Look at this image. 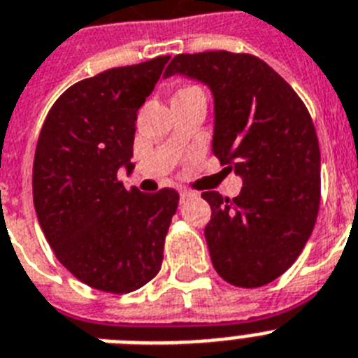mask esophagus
Here are the masks:
<instances>
[{
    "mask_svg": "<svg viewBox=\"0 0 358 358\" xmlns=\"http://www.w3.org/2000/svg\"><path fill=\"white\" fill-rule=\"evenodd\" d=\"M189 196H194L193 191H189V189H180V198L184 200V198H189Z\"/></svg>",
    "mask_w": 358,
    "mask_h": 358,
    "instance_id": "obj_1",
    "label": "esophagus"
}]
</instances>
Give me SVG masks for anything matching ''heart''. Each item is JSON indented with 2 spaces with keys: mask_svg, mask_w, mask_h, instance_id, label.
I'll return each mask as SVG.
<instances>
[{
  "mask_svg": "<svg viewBox=\"0 0 358 358\" xmlns=\"http://www.w3.org/2000/svg\"><path fill=\"white\" fill-rule=\"evenodd\" d=\"M184 91H185V89H184Z\"/></svg>",
  "mask_w": 358,
  "mask_h": 358,
  "instance_id": "b5f03b06",
  "label": "heart"
}]
</instances>
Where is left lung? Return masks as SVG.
<instances>
[{
  "instance_id": "8db88e82",
  "label": "left lung",
  "mask_w": 358,
  "mask_h": 358,
  "mask_svg": "<svg viewBox=\"0 0 358 358\" xmlns=\"http://www.w3.org/2000/svg\"><path fill=\"white\" fill-rule=\"evenodd\" d=\"M182 74L209 87L213 155L242 178L233 200L202 193L211 206L203 235L216 273L260 287L302 253L320 203V149L306 105L266 62L227 50L178 54L164 78Z\"/></svg>"
}]
</instances>
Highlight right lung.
<instances>
[{
  "mask_svg": "<svg viewBox=\"0 0 358 358\" xmlns=\"http://www.w3.org/2000/svg\"><path fill=\"white\" fill-rule=\"evenodd\" d=\"M169 56L109 69L74 83L47 114L36 145L32 194L43 235L78 280L129 293L160 271L178 193L125 189L134 123Z\"/></svg>",
  "mask_w": 358,
  "mask_h": 358,
  "instance_id": "add662e5",
  "label": "right lung"
}]
</instances>
